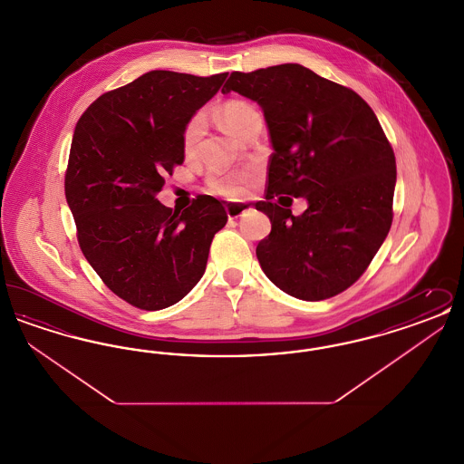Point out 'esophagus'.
I'll use <instances>...</instances> for the list:
<instances>
[{"label": "esophagus", "mask_w": 464, "mask_h": 464, "mask_svg": "<svg viewBox=\"0 0 464 464\" xmlns=\"http://www.w3.org/2000/svg\"><path fill=\"white\" fill-rule=\"evenodd\" d=\"M248 210H250V207L246 203H229L226 207V214L229 219H240Z\"/></svg>", "instance_id": "1"}]
</instances>
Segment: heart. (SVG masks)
Listing matches in <instances>:
<instances>
[{"mask_svg": "<svg viewBox=\"0 0 464 464\" xmlns=\"http://www.w3.org/2000/svg\"><path fill=\"white\" fill-rule=\"evenodd\" d=\"M256 112L257 111L254 110L250 104L243 102V101H227L218 110V120L221 121L222 127L227 132L238 137V133L242 132L243 125L246 123V120L250 116H254ZM201 133H203V118L195 116L188 121L184 133H182V146H184L186 153L195 150ZM252 182H254L252 172L216 177V179L210 180V191L214 195L224 197V198H240L248 191Z\"/></svg>", "mask_w": 464, "mask_h": 464, "instance_id": "b5f03b06", "label": "heart"}]
</instances>
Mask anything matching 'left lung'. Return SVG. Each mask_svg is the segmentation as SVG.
I'll return each instance as SVG.
<instances>
[{
	"mask_svg": "<svg viewBox=\"0 0 464 464\" xmlns=\"http://www.w3.org/2000/svg\"><path fill=\"white\" fill-rule=\"evenodd\" d=\"M229 92L261 106L273 146L266 199L256 205L271 221L256 250L266 276L303 301L352 287L393 221L397 163L374 111L301 64L235 71ZM282 194L309 208L294 217L279 207Z\"/></svg>",
	"mask_w": 464,
	"mask_h": 464,
	"instance_id": "left-lung-1",
	"label": "left lung"
}]
</instances>
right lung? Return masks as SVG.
I'll return each mask as SVG.
<instances>
[{"mask_svg":"<svg viewBox=\"0 0 464 464\" xmlns=\"http://www.w3.org/2000/svg\"><path fill=\"white\" fill-rule=\"evenodd\" d=\"M226 76L150 71L101 95L76 123L66 199L78 242L102 282L135 308L158 311L188 295L227 222L208 195L182 212L156 199L184 161L188 121Z\"/></svg>","mask_w":464,"mask_h":464,"instance_id":"right-lung-1","label":"right lung"}]
</instances>
